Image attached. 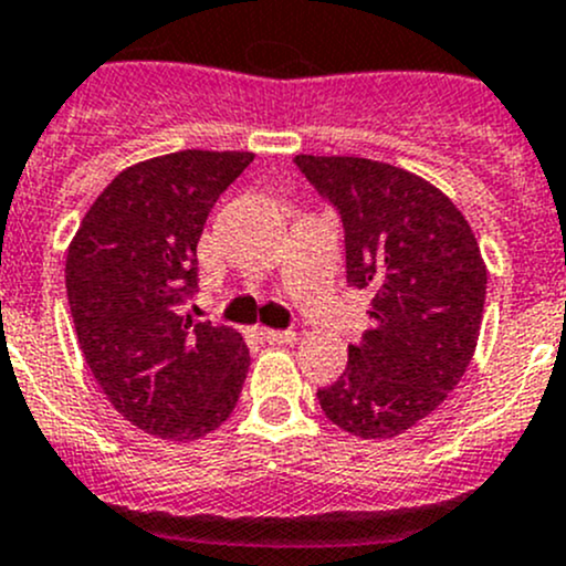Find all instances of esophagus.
I'll return each instance as SVG.
<instances>
[{
	"label": "esophagus",
	"mask_w": 566,
	"mask_h": 566,
	"mask_svg": "<svg viewBox=\"0 0 566 566\" xmlns=\"http://www.w3.org/2000/svg\"><path fill=\"white\" fill-rule=\"evenodd\" d=\"M259 335L266 340V344H294V340H296L294 329H266V327H261Z\"/></svg>",
	"instance_id": "esophagus-1"
}]
</instances>
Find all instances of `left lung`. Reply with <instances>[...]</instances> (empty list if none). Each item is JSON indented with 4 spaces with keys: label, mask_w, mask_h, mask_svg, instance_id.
Instances as JSON below:
<instances>
[{
    "label": "left lung",
    "mask_w": 566,
    "mask_h": 566,
    "mask_svg": "<svg viewBox=\"0 0 566 566\" xmlns=\"http://www.w3.org/2000/svg\"><path fill=\"white\" fill-rule=\"evenodd\" d=\"M340 217L346 283L371 294L368 329L316 394L357 438H396L438 410L479 340L486 270L462 211L412 172L360 156H294Z\"/></svg>",
    "instance_id": "obj_1"
}]
</instances>
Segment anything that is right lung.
<instances>
[{
  "label": "right lung",
  "instance_id": "obj_1",
  "mask_svg": "<svg viewBox=\"0 0 566 566\" xmlns=\"http://www.w3.org/2000/svg\"><path fill=\"white\" fill-rule=\"evenodd\" d=\"M253 154L178 150L123 170L65 261L71 316L95 382L126 421L198 440L237 407L250 352L226 324L192 322L198 239Z\"/></svg>",
  "mask_w": 566,
  "mask_h": 566
}]
</instances>
